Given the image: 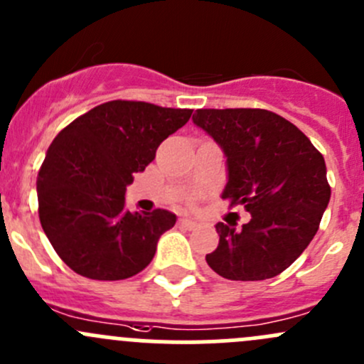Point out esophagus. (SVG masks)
<instances>
[{
	"label": "esophagus",
	"instance_id": "34e87169",
	"mask_svg": "<svg viewBox=\"0 0 364 364\" xmlns=\"http://www.w3.org/2000/svg\"><path fill=\"white\" fill-rule=\"evenodd\" d=\"M179 225H181V227H185V229H188V230H193V229H196L197 225H199V223H197L196 220H190V218H181V220H179Z\"/></svg>",
	"mask_w": 364,
	"mask_h": 364
}]
</instances>
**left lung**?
<instances>
[{"label": "left lung", "instance_id": "left-lung-1", "mask_svg": "<svg viewBox=\"0 0 364 364\" xmlns=\"http://www.w3.org/2000/svg\"><path fill=\"white\" fill-rule=\"evenodd\" d=\"M193 123L227 156L222 199L252 215L243 229L216 223L220 243L205 262L227 280H267L314 240L331 197L326 161L310 139L266 109H199Z\"/></svg>", "mask_w": 364, "mask_h": 364}]
</instances>
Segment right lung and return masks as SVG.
<instances>
[{
  "instance_id": "obj_1",
  "label": "right lung",
  "mask_w": 364,
  "mask_h": 364,
  "mask_svg": "<svg viewBox=\"0 0 364 364\" xmlns=\"http://www.w3.org/2000/svg\"><path fill=\"white\" fill-rule=\"evenodd\" d=\"M192 112L112 100L56 135L36 179L38 216L70 269L91 280H124L151 262L176 215L167 209L127 211L124 192Z\"/></svg>"
}]
</instances>
